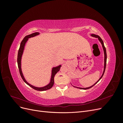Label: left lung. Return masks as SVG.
<instances>
[{"instance_id": "obj_1", "label": "left lung", "mask_w": 123, "mask_h": 123, "mask_svg": "<svg viewBox=\"0 0 123 123\" xmlns=\"http://www.w3.org/2000/svg\"><path fill=\"white\" fill-rule=\"evenodd\" d=\"M91 36H93V37H96V38H98V40L100 41V42L102 44V46H103V50H104V55H105V59H104V72H103V73L102 74V76L100 77V79L98 80L97 81V82H96L93 85H92V86L90 87H88V88H79V87H76L77 88H79V89H84V90H86V89H90L91 88H92L93 86H94L96 84L98 83V81L102 79L104 74V72H105V69H106V62H107V53H106V48L105 47V46H104V43H103V40L102 39V38L100 37L98 35H95V34H91Z\"/></svg>"}]
</instances>
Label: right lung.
<instances>
[{"label":"right lung","instance_id":"obj_1","mask_svg":"<svg viewBox=\"0 0 123 123\" xmlns=\"http://www.w3.org/2000/svg\"><path fill=\"white\" fill-rule=\"evenodd\" d=\"M38 34H39V33H38V32H35V33H32V34H31L30 35H29L25 36L24 38L23 39V40L21 41V42L20 43V47H19V50H18V52L17 64H18V69H19V71L20 75V76L22 78V79L23 80L25 81V82L26 84H27L28 85H29V86H30L33 89H35V90H37V91H45V90H48V89H51L52 87H53V86L54 83V76L55 75V74L59 71V70H60V68L61 67V65L57 67L53 68L52 71V76H51L50 83H49V84H48L47 86H46L42 87V88L35 87L33 86H32L31 85L29 84L27 82V81L25 80V78L23 76V73H22L21 70V58L22 54H23V51H24L25 43L26 42H27V41L28 40V38H30V37H32L35 36L36 35H37Z\"/></svg>","mask_w":123,"mask_h":123}]
</instances>
